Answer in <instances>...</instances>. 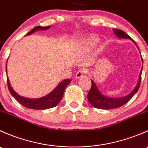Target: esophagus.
Masks as SVG:
<instances>
[{
    "instance_id": "obj_1",
    "label": "esophagus",
    "mask_w": 148,
    "mask_h": 148,
    "mask_svg": "<svg viewBox=\"0 0 148 148\" xmlns=\"http://www.w3.org/2000/svg\"><path fill=\"white\" fill-rule=\"evenodd\" d=\"M86 73V71L85 69H79L77 73H76V76H75L76 78L77 79L80 78V77H82V76L84 75Z\"/></svg>"
}]
</instances>
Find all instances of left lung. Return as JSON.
I'll return each instance as SVG.
<instances>
[{
    "instance_id": "obj_1",
    "label": "left lung",
    "mask_w": 148,
    "mask_h": 148,
    "mask_svg": "<svg viewBox=\"0 0 148 148\" xmlns=\"http://www.w3.org/2000/svg\"><path fill=\"white\" fill-rule=\"evenodd\" d=\"M114 33L116 34L117 37L120 38H130L132 40L134 43L135 44V41L131 38L130 36L125 34L123 31L120 29H117V28H114ZM142 68L140 74V77H139V81L138 84H137L136 87L135 88L133 91L131 92L130 95L124 97L122 98H118V99H112V98L107 97L104 96L100 93V92L98 89L97 86H96L95 82L92 80V87H91L90 90H89V93L87 95V99L89 103L92 104L93 107H97V108L100 109H105V110H110V109H116L118 107H122L124 104H126L130 101V99L135 95L137 92L138 91L139 88L140 86V82H141V75H142Z\"/></svg>"
}]
</instances>
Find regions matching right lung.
Instances as JSON below:
<instances>
[{"label": "right lung", "mask_w": 148, "mask_h": 148, "mask_svg": "<svg viewBox=\"0 0 148 148\" xmlns=\"http://www.w3.org/2000/svg\"><path fill=\"white\" fill-rule=\"evenodd\" d=\"M49 28V26H46V27H41V26H36L28 33L27 35H30L32 33H34L37 30H46ZM5 69H7L5 67ZM71 82V80L69 79L62 81L57 86V87L54 89L52 92H51L49 95L44 97L38 99H31L24 98L23 97H21L20 95H18L15 91L12 89L10 86L9 80H8V77H7V83H8V87L9 89L10 93L11 94L12 96L16 99L19 103L22 104L23 107H27L29 109H34V110H46V109L51 108V107H56L59 102L62 99V97L64 95V92L66 87L67 85Z\"/></svg>", "instance_id": "add662e5"}]
</instances>
